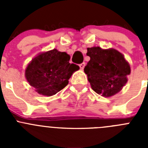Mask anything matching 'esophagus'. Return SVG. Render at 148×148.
Returning a JSON list of instances; mask_svg holds the SVG:
<instances>
[{
	"label": "esophagus",
	"mask_w": 148,
	"mask_h": 148,
	"mask_svg": "<svg viewBox=\"0 0 148 148\" xmlns=\"http://www.w3.org/2000/svg\"><path fill=\"white\" fill-rule=\"evenodd\" d=\"M84 66H85V63L84 62L82 63V64H79V67H80V69H82V70H83L84 68Z\"/></svg>",
	"instance_id": "1"
}]
</instances>
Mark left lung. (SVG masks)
I'll list each match as a JSON object with an SVG mask.
<instances>
[{"mask_svg": "<svg viewBox=\"0 0 148 148\" xmlns=\"http://www.w3.org/2000/svg\"><path fill=\"white\" fill-rule=\"evenodd\" d=\"M90 60L84 73L92 90L104 97H110L121 90L130 75V65L121 53L114 49L87 48Z\"/></svg>", "mask_w": 148, "mask_h": 148, "instance_id": "8db88e82", "label": "left lung"}]
</instances>
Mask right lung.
<instances>
[{
  "label": "right lung",
  "mask_w": 148,
  "mask_h": 148,
  "mask_svg": "<svg viewBox=\"0 0 148 148\" xmlns=\"http://www.w3.org/2000/svg\"><path fill=\"white\" fill-rule=\"evenodd\" d=\"M70 57L57 49L48 51L35 57L27 66L26 78L39 94L51 96L68 84L73 72L79 66L70 64Z\"/></svg>",
  "instance_id": "obj_1"
}]
</instances>
